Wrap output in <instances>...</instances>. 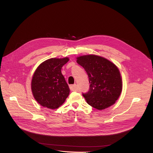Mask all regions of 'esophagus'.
I'll return each mask as SVG.
<instances>
[{
  "label": "esophagus",
  "mask_w": 153,
  "mask_h": 153,
  "mask_svg": "<svg viewBox=\"0 0 153 153\" xmlns=\"http://www.w3.org/2000/svg\"><path fill=\"white\" fill-rule=\"evenodd\" d=\"M69 89L71 91H76L77 88H76V84H74V85H71L69 86Z\"/></svg>",
  "instance_id": "obj_1"
}]
</instances>
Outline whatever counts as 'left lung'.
Returning <instances> with one entry per match:
<instances>
[{"label":"left lung","mask_w":153,"mask_h":153,"mask_svg":"<svg viewBox=\"0 0 153 153\" xmlns=\"http://www.w3.org/2000/svg\"><path fill=\"white\" fill-rule=\"evenodd\" d=\"M76 62L84 68L89 77V91L82 93L87 103L98 110L114 105L121 93L123 86L117 67L95 55L78 57Z\"/></svg>","instance_id":"1"}]
</instances>
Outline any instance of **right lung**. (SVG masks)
I'll return each mask as SVG.
<instances>
[{
	"instance_id": "add662e5",
	"label": "right lung",
	"mask_w": 153,
	"mask_h": 153,
	"mask_svg": "<svg viewBox=\"0 0 153 153\" xmlns=\"http://www.w3.org/2000/svg\"><path fill=\"white\" fill-rule=\"evenodd\" d=\"M69 61L52 58L36 69L32 79L31 89L35 100L41 106L50 109L59 108L69 94V89L61 73L62 67Z\"/></svg>"
}]
</instances>
